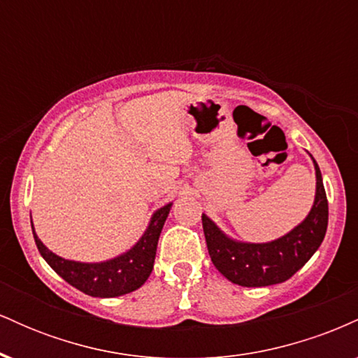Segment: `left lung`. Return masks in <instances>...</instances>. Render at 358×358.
<instances>
[{
  "mask_svg": "<svg viewBox=\"0 0 358 358\" xmlns=\"http://www.w3.org/2000/svg\"><path fill=\"white\" fill-rule=\"evenodd\" d=\"M315 170L316 196L313 208L303 224L281 239L268 244H242L225 237L207 215H202L208 254L213 266L229 281L248 287L278 285L301 269L322 245L328 225V200L322 171L316 162Z\"/></svg>",
  "mask_w": 358,
  "mask_h": 358,
  "instance_id": "1",
  "label": "left lung"
}]
</instances>
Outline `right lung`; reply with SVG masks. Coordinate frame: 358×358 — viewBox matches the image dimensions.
I'll list each match as a JSON object with an SVG mask.
<instances>
[{"label":"right lung","mask_w":358,"mask_h":358,"mask_svg":"<svg viewBox=\"0 0 358 358\" xmlns=\"http://www.w3.org/2000/svg\"><path fill=\"white\" fill-rule=\"evenodd\" d=\"M170 207L171 205H166L155 213L145 236L129 252L108 262L84 264V262L62 259L45 248L34 231L35 244L48 266L69 285L77 287L82 293L97 298L121 296V294H127L141 287L150 278L155 264L156 245H158L159 234L165 225Z\"/></svg>","instance_id":"add662e5"}]
</instances>
